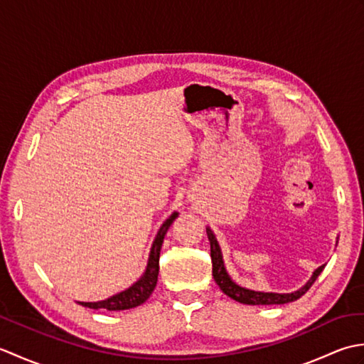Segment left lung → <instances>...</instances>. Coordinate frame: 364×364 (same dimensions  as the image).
Here are the masks:
<instances>
[{"mask_svg": "<svg viewBox=\"0 0 364 364\" xmlns=\"http://www.w3.org/2000/svg\"><path fill=\"white\" fill-rule=\"evenodd\" d=\"M206 235H208V239H210V244H211V261H213L214 282L219 284V288L222 289L223 294H227L230 299H233V300L239 301V304H244V305H283V304H289V301L297 300L311 288V284L316 282V278L321 275L323 267H326V264L319 266L313 272L310 280L301 286L300 289L294 291V292H262V291L249 289V288H244V286H241V284H237L228 274V270L225 267V261H223V255H222L219 241H218V237H215L214 231L210 227H206ZM336 244H338V241H336Z\"/></svg>", "mask_w": 364, "mask_h": 364, "instance_id": "1", "label": "left lung"}]
</instances>
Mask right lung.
<instances>
[{"mask_svg":"<svg viewBox=\"0 0 364 364\" xmlns=\"http://www.w3.org/2000/svg\"><path fill=\"white\" fill-rule=\"evenodd\" d=\"M178 218V213H172L168 215V219L162 223L156 237L151 244L149 261H146V267L144 274L141 275L137 282L129 286L128 289L114 294V296L107 297L105 300L98 301H78L80 305L92 308V310H107V311H122V310H129V308H136L142 305L144 301L151 296V292L156 288L158 283V274H159V253L162 242H164V236L167 233L168 227L172 225V222Z\"/></svg>","mask_w":364,"mask_h":364,"instance_id":"obj_1","label":"right lung"}]
</instances>
